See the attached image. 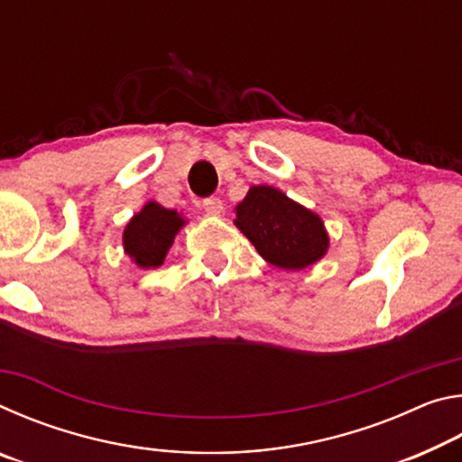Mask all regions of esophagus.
Returning a JSON list of instances; mask_svg holds the SVG:
<instances>
[{"label":"esophagus","instance_id":"obj_1","mask_svg":"<svg viewBox=\"0 0 462 462\" xmlns=\"http://www.w3.org/2000/svg\"><path fill=\"white\" fill-rule=\"evenodd\" d=\"M201 206L209 216H220L222 209H224V203H222L220 198H206L201 201Z\"/></svg>","mask_w":462,"mask_h":462}]
</instances>
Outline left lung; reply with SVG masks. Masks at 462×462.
Here are the masks:
<instances>
[{
	"instance_id": "obj_1",
	"label": "left lung",
	"mask_w": 462,
	"mask_h": 462,
	"mask_svg": "<svg viewBox=\"0 0 462 462\" xmlns=\"http://www.w3.org/2000/svg\"><path fill=\"white\" fill-rule=\"evenodd\" d=\"M234 224L263 259L279 269H306L322 259L328 248L322 220L269 185L250 187L238 203Z\"/></svg>"
}]
</instances>
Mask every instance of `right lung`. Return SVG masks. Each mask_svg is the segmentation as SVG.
<instances>
[{
  "label": "right lung",
  "mask_w": 462,
  "mask_h": 462,
  "mask_svg": "<svg viewBox=\"0 0 462 462\" xmlns=\"http://www.w3.org/2000/svg\"><path fill=\"white\" fill-rule=\"evenodd\" d=\"M181 226L183 217L175 209H165L159 203L148 201L143 212L132 217L124 230V250L138 267H159Z\"/></svg>",
  "instance_id": "add662e5"
}]
</instances>
